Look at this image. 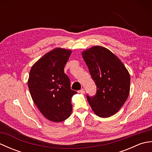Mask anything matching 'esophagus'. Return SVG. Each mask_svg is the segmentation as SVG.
Listing matches in <instances>:
<instances>
[{
	"mask_svg": "<svg viewBox=\"0 0 152 152\" xmlns=\"http://www.w3.org/2000/svg\"><path fill=\"white\" fill-rule=\"evenodd\" d=\"M79 93H82V94H84V93H85V91H84V89H80V91H79Z\"/></svg>",
	"mask_w": 152,
	"mask_h": 152,
	"instance_id": "34e87169",
	"label": "esophagus"
}]
</instances>
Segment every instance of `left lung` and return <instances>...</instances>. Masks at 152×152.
<instances>
[{
    "label": "left lung",
    "mask_w": 152,
    "mask_h": 152,
    "mask_svg": "<svg viewBox=\"0 0 152 152\" xmlns=\"http://www.w3.org/2000/svg\"><path fill=\"white\" fill-rule=\"evenodd\" d=\"M82 56L96 86L94 96L87 95L89 105L99 117L113 115L128 98L129 73L119 58L104 47L93 46Z\"/></svg>",
    "instance_id": "8db88e82"
}]
</instances>
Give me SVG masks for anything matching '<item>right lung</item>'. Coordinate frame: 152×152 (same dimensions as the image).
I'll list each match as a JSON object with an SVG mask.
<instances>
[{"label":"right lung","instance_id":"obj_1","mask_svg":"<svg viewBox=\"0 0 152 152\" xmlns=\"http://www.w3.org/2000/svg\"><path fill=\"white\" fill-rule=\"evenodd\" d=\"M72 51L56 48L45 54L30 70L28 87L34 104L46 118L54 122L71 114V97L77 93L70 88L64 68Z\"/></svg>","mask_w":152,"mask_h":152}]
</instances>
